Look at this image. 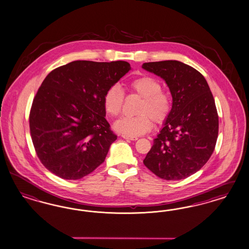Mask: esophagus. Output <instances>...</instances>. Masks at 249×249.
<instances>
[{
    "label": "esophagus",
    "mask_w": 249,
    "mask_h": 249,
    "mask_svg": "<svg viewBox=\"0 0 249 249\" xmlns=\"http://www.w3.org/2000/svg\"><path fill=\"white\" fill-rule=\"evenodd\" d=\"M122 138L123 139H126V140H130V141H137L138 140V138L137 137H132V136H128V135H122Z\"/></svg>",
    "instance_id": "1"
}]
</instances>
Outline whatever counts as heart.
Segmentation results:
<instances>
[{"label":"heart","instance_id":"1","mask_svg":"<svg viewBox=\"0 0 249 249\" xmlns=\"http://www.w3.org/2000/svg\"><path fill=\"white\" fill-rule=\"evenodd\" d=\"M128 90L142 98L138 107L139 115L125 116L115 123V128L124 135H142L151 129L153 121L161 123L168 118L172 109V98L161 90L157 79L149 75H142L131 79L128 83ZM125 95L120 85H111L105 92L103 104L107 114L118 117L122 110Z\"/></svg>","mask_w":249,"mask_h":249}]
</instances>
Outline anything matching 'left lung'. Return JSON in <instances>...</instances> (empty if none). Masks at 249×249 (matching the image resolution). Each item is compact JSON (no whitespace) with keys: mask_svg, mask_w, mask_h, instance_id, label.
I'll use <instances>...</instances> for the list:
<instances>
[{"mask_svg":"<svg viewBox=\"0 0 249 249\" xmlns=\"http://www.w3.org/2000/svg\"><path fill=\"white\" fill-rule=\"evenodd\" d=\"M142 68L168 85L173 107L153 141L144 165L160 178L177 181L207 162L218 136V114L204 75L180 61L144 63Z\"/></svg>","mask_w":249,"mask_h":249,"instance_id":"1","label":"left lung"}]
</instances>
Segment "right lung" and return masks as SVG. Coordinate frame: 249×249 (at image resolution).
<instances>
[{
	"label": "right lung",
	"instance_id": "add662e5",
	"mask_svg": "<svg viewBox=\"0 0 249 249\" xmlns=\"http://www.w3.org/2000/svg\"><path fill=\"white\" fill-rule=\"evenodd\" d=\"M125 61H73L46 75L29 125L37 157L52 174L78 180L104 162L117 135L105 119L107 89L128 73Z\"/></svg>",
	"mask_w": 249,
	"mask_h": 249
}]
</instances>
